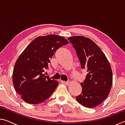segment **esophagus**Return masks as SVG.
I'll return each mask as SVG.
<instances>
[{
  "mask_svg": "<svg viewBox=\"0 0 125 125\" xmlns=\"http://www.w3.org/2000/svg\"><path fill=\"white\" fill-rule=\"evenodd\" d=\"M61 83H62L63 84H64L65 85H69V83H70V82H64V81H63V80H61Z\"/></svg>",
  "mask_w": 125,
  "mask_h": 125,
  "instance_id": "obj_1",
  "label": "esophagus"
}]
</instances>
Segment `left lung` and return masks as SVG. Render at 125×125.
Returning <instances> with one entry per match:
<instances>
[{"instance_id":"left-lung-1","label":"left lung","mask_w":125,"mask_h":125,"mask_svg":"<svg viewBox=\"0 0 125 125\" xmlns=\"http://www.w3.org/2000/svg\"><path fill=\"white\" fill-rule=\"evenodd\" d=\"M68 39L74 48L81 68L88 72L84 83H80L82 92L76 100L84 106L93 108L102 103L110 92L111 65L99 46L88 37L77 36Z\"/></svg>"}]
</instances>
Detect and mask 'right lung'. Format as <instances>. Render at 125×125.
<instances>
[{"instance_id": "add662e5", "label": "right lung", "mask_w": 125, "mask_h": 125, "mask_svg": "<svg viewBox=\"0 0 125 125\" xmlns=\"http://www.w3.org/2000/svg\"><path fill=\"white\" fill-rule=\"evenodd\" d=\"M68 43L65 38L58 35L39 36L21 53L14 67L12 83L25 102L37 104L53 93L58 82L51 79L43 72L56 50Z\"/></svg>"}]
</instances>
